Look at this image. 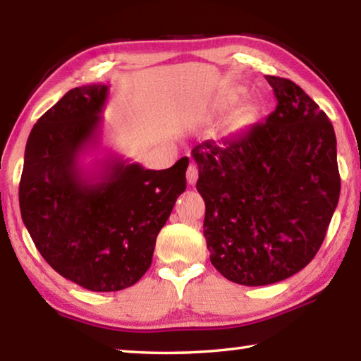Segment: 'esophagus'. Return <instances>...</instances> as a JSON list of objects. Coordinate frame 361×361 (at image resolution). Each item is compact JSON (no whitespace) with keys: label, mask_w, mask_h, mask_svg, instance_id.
<instances>
[{"label":"esophagus","mask_w":361,"mask_h":361,"mask_svg":"<svg viewBox=\"0 0 361 361\" xmlns=\"http://www.w3.org/2000/svg\"><path fill=\"white\" fill-rule=\"evenodd\" d=\"M197 178H199V169H197V166H195V164H191V166L188 167L186 180H188L189 185H194V183L197 181Z\"/></svg>","instance_id":"34e87169"}]
</instances>
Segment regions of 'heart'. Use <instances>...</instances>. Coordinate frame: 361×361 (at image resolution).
I'll list each match as a JSON object with an SVG mask.
<instances>
[{"label": "heart", "mask_w": 361, "mask_h": 361, "mask_svg": "<svg viewBox=\"0 0 361 361\" xmlns=\"http://www.w3.org/2000/svg\"><path fill=\"white\" fill-rule=\"evenodd\" d=\"M243 121H245V114H243V113H239V114L235 116V122H237V124H242Z\"/></svg>", "instance_id": "obj_1"}]
</instances>
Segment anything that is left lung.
<instances>
[{"mask_svg": "<svg viewBox=\"0 0 361 361\" xmlns=\"http://www.w3.org/2000/svg\"><path fill=\"white\" fill-rule=\"evenodd\" d=\"M266 79L277 106L264 122L192 149L210 261L247 286L282 282L307 266L341 192L328 116L290 79Z\"/></svg>", "mask_w": 361, "mask_h": 361, "instance_id": "8db88e82", "label": "left lung"}]
</instances>
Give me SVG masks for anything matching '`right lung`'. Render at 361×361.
<instances>
[{
	"label": "right lung",
	"instance_id": "obj_1",
	"mask_svg": "<svg viewBox=\"0 0 361 361\" xmlns=\"http://www.w3.org/2000/svg\"><path fill=\"white\" fill-rule=\"evenodd\" d=\"M108 85L75 87L30 132L19 185L23 224L60 276L90 291L137 283L152 261L156 237L186 189L188 157L148 170L121 157L85 176L79 156L99 137Z\"/></svg>",
	"mask_w": 361,
	"mask_h": 361
}]
</instances>
